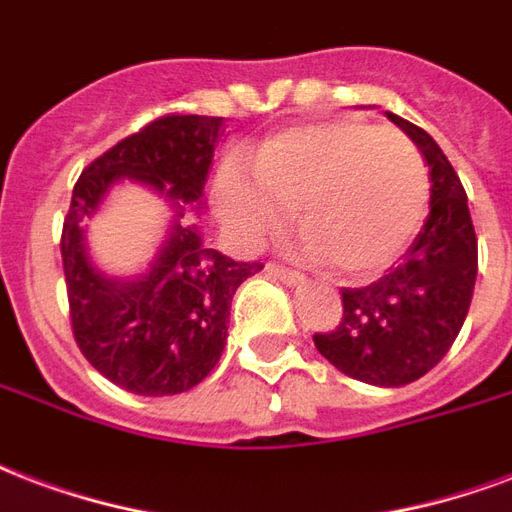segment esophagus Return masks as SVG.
<instances>
[{
	"instance_id": "esophagus-1",
	"label": "esophagus",
	"mask_w": 512,
	"mask_h": 512,
	"mask_svg": "<svg viewBox=\"0 0 512 512\" xmlns=\"http://www.w3.org/2000/svg\"><path fill=\"white\" fill-rule=\"evenodd\" d=\"M266 271L271 276H276L279 282H285V285H304V274H298L293 268L279 266V263H268Z\"/></svg>"
}]
</instances>
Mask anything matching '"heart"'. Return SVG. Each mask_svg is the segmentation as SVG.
<instances>
[{
	"label": "heart",
	"mask_w": 512,
	"mask_h": 512,
	"mask_svg": "<svg viewBox=\"0 0 512 512\" xmlns=\"http://www.w3.org/2000/svg\"><path fill=\"white\" fill-rule=\"evenodd\" d=\"M252 179L225 170L222 217L246 241H263L298 206L295 252L366 279L391 268L426 222V160L404 132L358 119L314 121L279 132L252 154Z\"/></svg>",
	"instance_id": "obj_1"
}]
</instances>
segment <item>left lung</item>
<instances>
[{
  "label": "left lung",
  "mask_w": 512,
  "mask_h": 512,
  "mask_svg": "<svg viewBox=\"0 0 512 512\" xmlns=\"http://www.w3.org/2000/svg\"><path fill=\"white\" fill-rule=\"evenodd\" d=\"M388 119L429 162V219L401 266L372 285L344 287L342 320L314 333V347L347 377L401 388L431 372L456 342L478 276V236L467 192L437 140L396 113Z\"/></svg>",
  "instance_id": "8db88e82"
}]
</instances>
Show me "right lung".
Returning a JSON list of instances; mask_svg holds the SVG:
<instances>
[{"mask_svg":"<svg viewBox=\"0 0 512 512\" xmlns=\"http://www.w3.org/2000/svg\"><path fill=\"white\" fill-rule=\"evenodd\" d=\"M222 119L168 113L83 168L62 227V263L75 344L113 385L138 396H173L206 380L225 350L230 301L263 263H236L203 249L198 227L181 225L203 195ZM138 178L165 191L177 222L163 252L135 283L97 275L82 225L113 180Z\"/></svg>","mask_w":512,"mask_h":512,"instance_id":"obj_1","label":"right lung"}]
</instances>
